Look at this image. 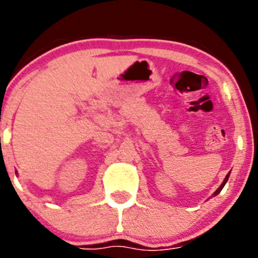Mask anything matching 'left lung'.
Returning <instances> with one entry per match:
<instances>
[{
    "label": "left lung",
    "mask_w": 258,
    "mask_h": 258,
    "mask_svg": "<svg viewBox=\"0 0 258 258\" xmlns=\"http://www.w3.org/2000/svg\"><path fill=\"white\" fill-rule=\"evenodd\" d=\"M228 177H229V173H228V174L226 175V178H224V180H223V183H222V184H221V187H219L218 189H217L216 192H215V196H216V195H218V193L221 192V190H222V188L224 187V184H226V183H227V180H228Z\"/></svg>",
    "instance_id": "1"
}]
</instances>
